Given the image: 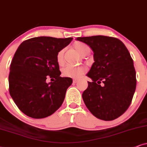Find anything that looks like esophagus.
Masks as SVG:
<instances>
[{"label":"esophagus","mask_w":147,"mask_h":147,"mask_svg":"<svg viewBox=\"0 0 147 147\" xmlns=\"http://www.w3.org/2000/svg\"><path fill=\"white\" fill-rule=\"evenodd\" d=\"M79 81V79H73V83H78Z\"/></svg>","instance_id":"1"}]
</instances>
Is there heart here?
I'll return each mask as SVG.
<instances>
[{
  "label": "heart",
  "mask_w": 147,
  "mask_h": 147,
  "mask_svg": "<svg viewBox=\"0 0 147 147\" xmlns=\"http://www.w3.org/2000/svg\"><path fill=\"white\" fill-rule=\"evenodd\" d=\"M75 49L82 56H85L90 53V47L84 42L77 41L73 45ZM64 50L61 49L57 54V61L59 64H62L64 59ZM85 72V68L83 66H72L68 65L64 68L62 70L63 75L67 77L71 78H79L81 75H83Z\"/></svg>",
  "instance_id": "heart-1"
}]
</instances>
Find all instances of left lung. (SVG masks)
<instances>
[{"instance_id": "obj_1", "label": "left lung", "mask_w": 147, "mask_h": 147, "mask_svg": "<svg viewBox=\"0 0 147 147\" xmlns=\"http://www.w3.org/2000/svg\"><path fill=\"white\" fill-rule=\"evenodd\" d=\"M77 40L94 51V62L87 74L92 81H88L83 93V101L96 117L114 120L128 109L136 90V71L129 52L114 37L98 35Z\"/></svg>"}]
</instances>
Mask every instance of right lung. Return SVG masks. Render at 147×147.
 Wrapping results in <instances>:
<instances>
[{"label": "right lung", "instance_id": "add662e5", "mask_svg": "<svg viewBox=\"0 0 147 147\" xmlns=\"http://www.w3.org/2000/svg\"><path fill=\"white\" fill-rule=\"evenodd\" d=\"M72 40L70 37H34L22 42L17 49L10 65L9 93L27 116L47 117L62 105L72 79L60 76L57 54ZM48 77L56 80L47 83Z\"/></svg>", "mask_w": 147, "mask_h": 147}]
</instances>
